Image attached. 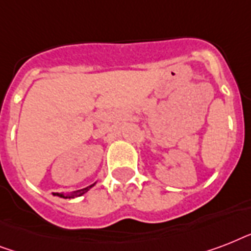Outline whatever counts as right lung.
Returning <instances> with one entry per match:
<instances>
[{"label":"right lung","instance_id":"1","mask_svg":"<svg viewBox=\"0 0 251 251\" xmlns=\"http://www.w3.org/2000/svg\"><path fill=\"white\" fill-rule=\"evenodd\" d=\"M92 186H94V185H91V186H88V187H84V189H80V190L75 191V193H74V194H72V195H62V194H58V193H57V195H60V197H62V198H74V197H78V195L84 194V193H86V191H88V189H90V187H92ZM54 195H56V194H54Z\"/></svg>","mask_w":251,"mask_h":251}]
</instances>
